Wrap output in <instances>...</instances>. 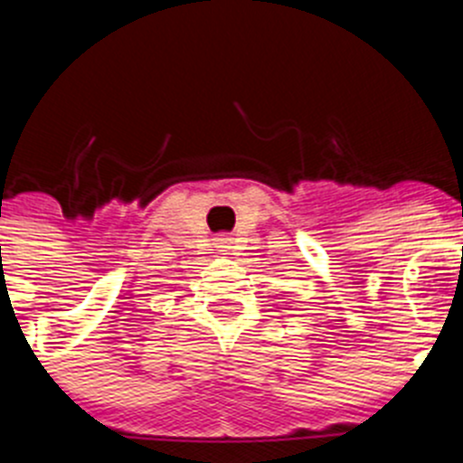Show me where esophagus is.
<instances>
[{"label": "esophagus", "mask_w": 463, "mask_h": 463, "mask_svg": "<svg viewBox=\"0 0 463 463\" xmlns=\"http://www.w3.org/2000/svg\"><path fill=\"white\" fill-rule=\"evenodd\" d=\"M229 241H232V239H227V236H220V239H218V248H220V252H224V255H227V252L232 250V245H229Z\"/></svg>", "instance_id": "esophagus-1"}]
</instances>
